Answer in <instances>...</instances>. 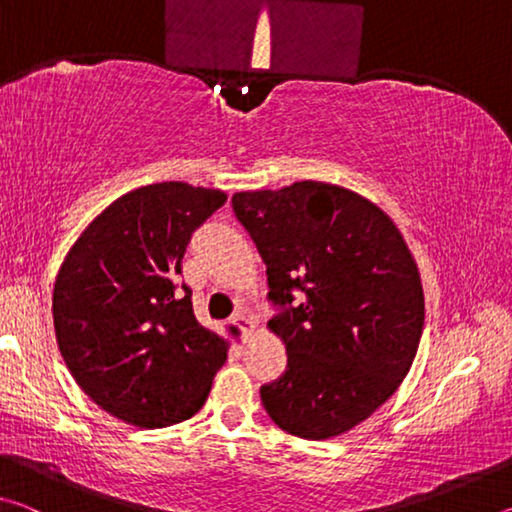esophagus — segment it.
I'll use <instances>...</instances> for the list:
<instances>
[{
    "mask_svg": "<svg viewBox=\"0 0 512 512\" xmlns=\"http://www.w3.org/2000/svg\"><path fill=\"white\" fill-rule=\"evenodd\" d=\"M232 323H235L239 329H241V332H244L246 336L248 334H253L255 332V323H253V318H248L246 314H244V311H237V314H235V318H232Z\"/></svg>",
    "mask_w": 512,
    "mask_h": 512,
    "instance_id": "esophagus-1",
    "label": "esophagus"
}]
</instances>
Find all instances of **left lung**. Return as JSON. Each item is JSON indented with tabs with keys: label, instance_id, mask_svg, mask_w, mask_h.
<instances>
[{
	"label": "left lung",
	"instance_id": "1",
	"mask_svg": "<svg viewBox=\"0 0 512 512\" xmlns=\"http://www.w3.org/2000/svg\"><path fill=\"white\" fill-rule=\"evenodd\" d=\"M232 210L266 264L280 307L268 327L287 348L284 375L259 388L264 409L291 436H341L411 370L424 325L418 264L391 216L339 185L237 192Z\"/></svg>",
	"mask_w": 512,
	"mask_h": 512
}]
</instances>
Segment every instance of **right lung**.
<instances>
[{
	"mask_svg": "<svg viewBox=\"0 0 512 512\" xmlns=\"http://www.w3.org/2000/svg\"><path fill=\"white\" fill-rule=\"evenodd\" d=\"M219 189L155 183L110 203L65 255L54 284L58 350L90 400L140 429L201 411L228 341L198 323L178 282L192 232Z\"/></svg>",
	"mask_w": 512,
	"mask_h": 512,
	"instance_id": "right-lung-1",
	"label": "right lung"
}]
</instances>
